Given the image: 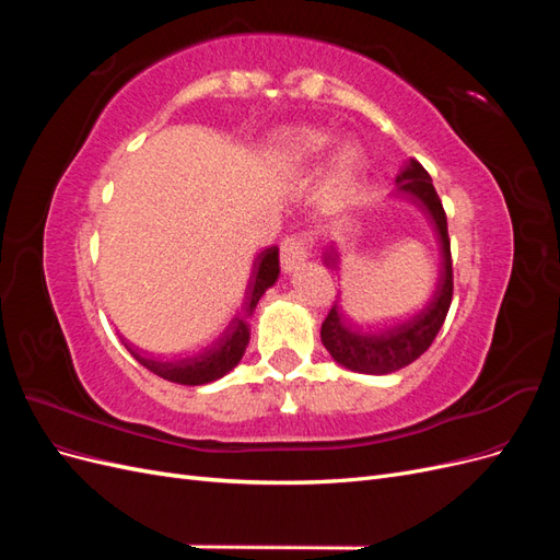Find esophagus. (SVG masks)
<instances>
[{"instance_id": "34e87169", "label": "esophagus", "mask_w": 560, "mask_h": 560, "mask_svg": "<svg viewBox=\"0 0 560 560\" xmlns=\"http://www.w3.org/2000/svg\"><path fill=\"white\" fill-rule=\"evenodd\" d=\"M308 259V241L306 235H290V238H284L280 245V266L284 273H292L296 270L303 261Z\"/></svg>"}]
</instances>
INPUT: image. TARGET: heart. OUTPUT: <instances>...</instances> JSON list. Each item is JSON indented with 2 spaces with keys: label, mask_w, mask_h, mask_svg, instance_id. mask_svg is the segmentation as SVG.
Returning a JSON list of instances; mask_svg holds the SVG:
<instances>
[{
  "label": "heart",
  "mask_w": 560,
  "mask_h": 560,
  "mask_svg": "<svg viewBox=\"0 0 560 560\" xmlns=\"http://www.w3.org/2000/svg\"><path fill=\"white\" fill-rule=\"evenodd\" d=\"M327 142H329V138H327L325 132H319V130H301V132L292 135V138H287L282 151H284V156L290 159V161L301 163V161L315 159L319 151L327 147ZM358 167H360V151H358V147L343 142V144H338V147L331 149V154H329V177L336 184L348 182L354 175V171H358Z\"/></svg>",
  "instance_id": "1"
}]
</instances>
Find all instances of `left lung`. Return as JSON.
Wrapping results in <instances>:
<instances>
[{"label":"left lung","instance_id":"8db88e82","mask_svg":"<svg viewBox=\"0 0 560 560\" xmlns=\"http://www.w3.org/2000/svg\"><path fill=\"white\" fill-rule=\"evenodd\" d=\"M397 194L418 200L428 210L432 224L442 245V273L436 280L432 299L411 317H404L395 325L383 329H358L338 311V303L322 322L319 338L322 346L329 350L334 362L358 371V374L385 376L409 366L425 352L442 329L453 299V264H451V241L446 226V212L439 200L432 177L418 161L409 159L397 175Z\"/></svg>","mask_w":560,"mask_h":560}]
</instances>
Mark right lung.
<instances>
[{"instance_id": "add662e5", "label": "right lung", "mask_w": 560, "mask_h": 560, "mask_svg": "<svg viewBox=\"0 0 560 560\" xmlns=\"http://www.w3.org/2000/svg\"><path fill=\"white\" fill-rule=\"evenodd\" d=\"M280 276V259H278V247L264 249L257 259H254V270L247 282V290L243 294V303L238 306L224 329L214 336L210 346L202 348L196 354L182 360H149L142 358L140 352L128 348V352L138 360L142 366H147L151 374H156L171 383L179 385H206L217 378L226 376L231 369H235L243 360L245 348L249 343V317L254 315L259 299L266 294L268 287H273Z\"/></svg>"}]
</instances>
